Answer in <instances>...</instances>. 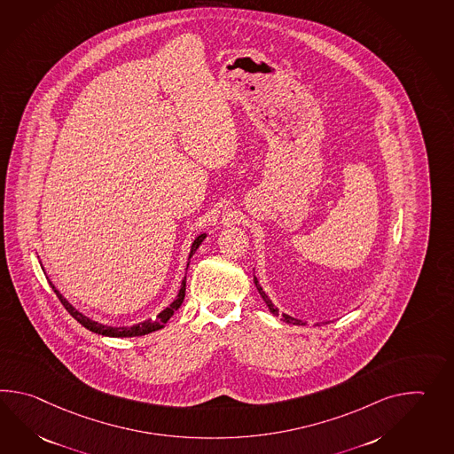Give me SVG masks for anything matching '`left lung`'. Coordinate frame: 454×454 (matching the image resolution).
<instances>
[{
	"instance_id": "8db88e82",
	"label": "left lung",
	"mask_w": 454,
	"mask_h": 454,
	"mask_svg": "<svg viewBox=\"0 0 454 454\" xmlns=\"http://www.w3.org/2000/svg\"><path fill=\"white\" fill-rule=\"evenodd\" d=\"M254 283H255V288H257V292H259V294L262 296L263 301H265V304H267V308H269V311L270 313L275 314V316H278V309L275 308V304H273L272 300L267 296V293L263 292L262 286L259 285V280L254 277ZM282 316V321L283 323L286 324H293V325H304V323L302 321H300V319H296V317H292L290 314H280ZM314 325H319V324H314Z\"/></svg>"
}]
</instances>
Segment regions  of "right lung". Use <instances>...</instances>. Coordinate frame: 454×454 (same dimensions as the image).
<instances>
[{
	"instance_id": "1",
	"label": "right lung",
	"mask_w": 454,
	"mask_h": 454,
	"mask_svg": "<svg viewBox=\"0 0 454 454\" xmlns=\"http://www.w3.org/2000/svg\"><path fill=\"white\" fill-rule=\"evenodd\" d=\"M205 238H207V232H202V234H199V236L193 239V242H192L191 252H189V261H187V267H185V275H184V278H182L181 288H179V292L176 294V298L172 300L171 304H169L168 308H164L161 313L156 316V319L150 317V319H146V321H143V323L133 324V325H107V324L92 321L88 316H84L81 311H78V309L55 288V285H53L49 278H47V280L51 283V290L59 296L61 304L65 306V309H67L82 327H86L88 331L99 333V335H106V337H138V335H146V333H154V331L162 329V327L166 325V323L169 321V317H171L172 314L176 313V311L181 308L184 296H185V278H187V269H189L192 255L199 249V246L202 244ZM42 270H43V267H42Z\"/></svg>"
}]
</instances>
